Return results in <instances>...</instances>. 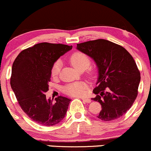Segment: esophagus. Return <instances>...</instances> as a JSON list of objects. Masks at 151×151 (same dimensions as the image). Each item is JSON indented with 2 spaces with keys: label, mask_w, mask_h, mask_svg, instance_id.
Segmentation results:
<instances>
[{
  "label": "esophagus",
  "mask_w": 151,
  "mask_h": 151,
  "mask_svg": "<svg viewBox=\"0 0 151 151\" xmlns=\"http://www.w3.org/2000/svg\"><path fill=\"white\" fill-rule=\"evenodd\" d=\"M82 101L84 102V103H90L91 101V99H86V98H82Z\"/></svg>",
  "instance_id": "34e87169"
}]
</instances>
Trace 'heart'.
<instances>
[{"label":"heart","instance_id":"heart-1","mask_svg":"<svg viewBox=\"0 0 151 151\" xmlns=\"http://www.w3.org/2000/svg\"><path fill=\"white\" fill-rule=\"evenodd\" d=\"M70 61L76 70L80 71L81 70H85L90 65V59L86 56L85 54L78 52H74L70 57ZM61 68V62L57 61L54 64L52 68L51 74L52 77H57L60 73ZM86 84L83 82H76L73 84H68L63 88L64 92L67 94L72 96H81L84 95L86 89Z\"/></svg>","mask_w":151,"mask_h":151}]
</instances>
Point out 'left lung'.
I'll return each instance as SVG.
<instances>
[{
	"label": "left lung",
	"mask_w": 151,
	"mask_h": 151,
	"mask_svg": "<svg viewBox=\"0 0 151 151\" xmlns=\"http://www.w3.org/2000/svg\"><path fill=\"white\" fill-rule=\"evenodd\" d=\"M77 49L92 58L98 68L96 97L101 105L98 118L113 121L122 116L138 95L140 72L133 57L125 48L104 39L77 45Z\"/></svg>",
	"instance_id": "1"
}]
</instances>
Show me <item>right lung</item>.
I'll use <instances>...</instances> for the list:
<instances>
[{
	"instance_id": "add662e5",
	"label": "right lung",
	"mask_w": 151,
	"mask_h": 151,
	"mask_svg": "<svg viewBox=\"0 0 151 151\" xmlns=\"http://www.w3.org/2000/svg\"><path fill=\"white\" fill-rule=\"evenodd\" d=\"M72 46L41 42L25 49L12 66L10 86L22 111L33 121L52 126L63 120L70 99L60 96L47 99L51 71L55 62Z\"/></svg>"
}]
</instances>
